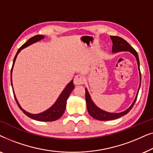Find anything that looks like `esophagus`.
I'll return each mask as SVG.
<instances>
[{
	"label": "esophagus",
	"mask_w": 153,
	"mask_h": 153,
	"mask_svg": "<svg viewBox=\"0 0 153 153\" xmlns=\"http://www.w3.org/2000/svg\"><path fill=\"white\" fill-rule=\"evenodd\" d=\"M84 83V78L81 75H77L74 77V83L75 85H82Z\"/></svg>",
	"instance_id": "obj_1"
}]
</instances>
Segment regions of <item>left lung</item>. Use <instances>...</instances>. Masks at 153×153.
Masks as SVG:
<instances>
[{
    "mask_svg": "<svg viewBox=\"0 0 153 153\" xmlns=\"http://www.w3.org/2000/svg\"><path fill=\"white\" fill-rule=\"evenodd\" d=\"M111 39L112 40L113 46H112V53H118V52L121 51H128L130 52L131 54H133L136 58V60L137 61L138 65V69H139V77H140V83H139V86L138 88V91L136 95L135 99L134 100L132 104L129 106V108H127L126 110L123 111L122 112L119 113H111L106 111L102 110L101 108L98 107L96 104L94 103V102L92 100L91 96L90 95L88 91L85 88V101H86V105H87V109L88 111V114L90 116L93 117V118L96 119L98 120H102V121H105V120H115V119L119 118L123 116L126 115L127 113L129 112V111L131 109V108L133 107L134 104L136 100H137L138 93H139L140 86H141V72H140V65H139V56H138L137 52L129 45V43L127 41H125L124 39L121 38L120 37L117 36H110Z\"/></svg>",
    "mask_w": 153,
    "mask_h": 153,
    "instance_id": "1",
    "label": "left lung"
}]
</instances>
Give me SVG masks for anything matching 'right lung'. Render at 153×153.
<instances>
[{
    "label": "right lung",
    "mask_w": 153,
    "mask_h": 153,
    "mask_svg": "<svg viewBox=\"0 0 153 153\" xmlns=\"http://www.w3.org/2000/svg\"><path fill=\"white\" fill-rule=\"evenodd\" d=\"M45 36H44V35H35V36L29 39L24 45H22V47H20V49H19V50L17 51V53H16L15 57L14 58L13 64H12V67L11 84H12V90H13L14 96V98H15L16 104H18L19 107L20 109L22 110L27 116H28L29 118H32L33 120H35L42 121V122H51V121H55L56 120H58V119H59L60 117L62 116V114H64L65 110V107H66L67 100H68L69 96H70L71 93H72V91L74 88V83H73V79L70 81V83H68V84H67L66 86L65 87L63 91H62V93L60 94V95L58 96V99L56 100V101L55 102H54L53 105H52L51 107L47 108V110L44 111L41 113H39V114H31V113L26 111V110H24V108L22 107V106L20 105V104L19 103L17 99H16L15 94H14L13 85H12V70H13L14 62H15V60L16 59V57H17L18 54L20 53V51H22V49H25V48L28 47V46L33 45V44L36 43L37 42L45 39Z\"/></svg>",
    "instance_id": "1"
}]
</instances>
